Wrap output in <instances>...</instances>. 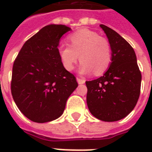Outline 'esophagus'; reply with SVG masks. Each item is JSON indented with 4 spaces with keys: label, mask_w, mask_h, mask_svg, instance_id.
<instances>
[{
    "label": "esophagus",
    "mask_w": 152,
    "mask_h": 152,
    "mask_svg": "<svg viewBox=\"0 0 152 152\" xmlns=\"http://www.w3.org/2000/svg\"><path fill=\"white\" fill-rule=\"evenodd\" d=\"M76 80H77V82H78L79 84H83V83H85V80L84 79H81L80 77H77Z\"/></svg>",
    "instance_id": "34e87169"
}]
</instances>
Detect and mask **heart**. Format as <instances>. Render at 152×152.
<instances>
[{"instance_id":"obj_1","label":"heart","mask_w":152,"mask_h":152,"mask_svg":"<svg viewBox=\"0 0 152 152\" xmlns=\"http://www.w3.org/2000/svg\"><path fill=\"white\" fill-rule=\"evenodd\" d=\"M69 45L63 44L58 48L62 64L68 71L73 69L79 58L82 61L80 65L82 73L94 71L95 75H100L110 65V44L96 32L88 29L80 30L69 35Z\"/></svg>"}]
</instances>
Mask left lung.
Here are the masks:
<instances>
[{"instance_id":"1","label":"left lung","mask_w":152,"mask_h":152,"mask_svg":"<svg viewBox=\"0 0 152 152\" xmlns=\"http://www.w3.org/2000/svg\"><path fill=\"white\" fill-rule=\"evenodd\" d=\"M108 38L112 61L103 76L86 81L87 103L94 117L103 121L125 118L139 99L141 72L130 44L115 31L100 25Z\"/></svg>"}]
</instances>
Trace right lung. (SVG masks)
Segmentation results:
<instances>
[{"instance_id":"1","label":"right lung","mask_w":152,"mask_h":152,"mask_svg":"<svg viewBox=\"0 0 152 152\" xmlns=\"http://www.w3.org/2000/svg\"><path fill=\"white\" fill-rule=\"evenodd\" d=\"M70 30L61 24L42 27L23 44L14 61L12 98L23 115L34 122L59 118L78 86L75 76L63 66L58 53L60 39Z\"/></svg>"}]
</instances>
